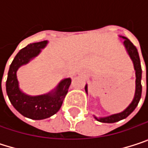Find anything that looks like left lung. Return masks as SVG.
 I'll use <instances>...</instances> for the list:
<instances>
[{"mask_svg": "<svg viewBox=\"0 0 148 148\" xmlns=\"http://www.w3.org/2000/svg\"><path fill=\"white\" fill-rule=\"evenodd\" d=\"M119 38H121L122 39H123V45L124 48L128 53V55L130 56V59L132 60L133 62L134 69L135 71V92H134V96L132 102L129 104V106L123 110L122 112L116 113V114H112L107 116H103V117H97L95 116L94 118L101 123H113L116 122H118L120 120H123L124 118H126L127 116H129L134 110L136 108V106L138 105V103L141 97V91H142V86H141V66H140V56H139V53L137 51V49L135 48V46L130 42V39H128L126 37H123V36H119ZM85 90L86 92L88 93L87 92V85H86L85 86Z\"/></svg>", "mask_w": 148, "mask_h": 148, "instance_id": "left-lung-1", "label": "left lung"}]
</instances>
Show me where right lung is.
<instances>
[{"label": "right lung", "mask_w": 148, "mask_h": 148, "mask_svg": "<svg viewBox=\"0 0 148 148\" xmlns=\"http://www.w3.org/2000/svg\"><path fill=\"white\" fill-rule=\"evenodd\" d=\"M47 45L45 40L30 44L19 50L10 65L6 82L7 94L13 106L21 115L33 120H43L55 115L60 110L71 84L70 78L63 79L50 92L37 96L28 95L20 89L18 69L38 56Z\"/></svg>", "instance_id": "add662e5"}]
</instances>
